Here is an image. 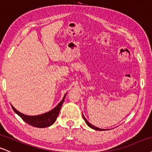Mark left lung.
I'll return each instance as SVG.
<instances>
[{
  "mask_svg": "<svg viewBox=\"0 0 152 152\" xmlns=\"http://www.w3.org/2000/svg\"><path fill=\"white\" fill-rule=\"evenodd\" d=\"M83 119H84V120H85L86 123L87 125H88L89 127H91V128H92V129H96V130H99V131L104 130V129H100V128H98V127H95V126H94V125H91V124L90 123V122H89L88 121V120H86V119L85 118V117H84L83 115Z\"/></svg>",
  "mask_w": 152,
  "mask_h": 152,
  "instance_id": "1",
  "label": "left lung"
}]
</instances>
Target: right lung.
Returning <instances> with one entry per match:
<instances>
[{
    "label": "right lung",
    "mask_w": 152,
    "mask_h": 152,
    "mask_svg": "<svg viewBox=\"0 0 152 152\" xmlns=\"http://www.w3.org/2000/svg\"><path fill=\"white\" fill-rule=\"evenodd\" d=\"M66 97V95L64 97L63 100L58 104L57 105L54 107V109L52 110L49 112L45 113V114L40 115H37V116H28L25 115L23 114V113H20L19 111H18L13 106H12V109L15 111V113H17L20 118L25 122H27L29 125L33 126L35 127H39V128H44V127H49V126L52 125V124L54 123V122L56 121V118L58 115V113H59L60 109H61L62 104H63L64 101V98Z\"/></svg>",
    "instance_id": "1"
}]
</instances>
